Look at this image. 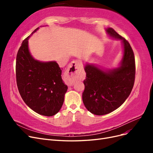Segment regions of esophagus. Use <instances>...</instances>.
Instances as JSON below:
<instances>
[{
  "mask_svg": "<svg viewBox=\"0 0 153 153\" xmlns=\"http://www.w3.org/2000/svg\"><path fill=\"white\" fill-rule=\"evenodd\" d=\"M78 71V61H73L69 64L65 74L66 84L68 86H72L75 82V75Z\"/></svg>",
  "mask_w": 153,
  "mask_h": 153,
  "instance_id": "esophagus-1",
  "label": "esophagus"
}]
</instances>
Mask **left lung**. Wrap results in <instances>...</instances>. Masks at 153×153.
<instances>
[{"mask_svg": "<svg viewBox=\"0 0 153 153\" xmlns=\"http://www.w3.org/2000/svg\"><path fill=\"white\" fill-rule=\"evenodd\" d=\"M105 30L110 38L121 41L123 57L117 67L112 69L89 63L84 65L83 103L88 111L97 115L109 114L123 104L131 93L135 76V57L128 41L112 28Z\"/></svg>", "mask_w": 153, "mask_h": 153, "instance_id": "obj_1", "label": "left lung"}]
</instances>
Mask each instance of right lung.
Wrapping results in <instances>:
<instances>
[{"label": "right lung", "mask_w": 153, "mask_h": 153, "mask_svg": "<svg viewBox=\"0 0 153 153\" xmlns=\"http://www.w3.org/2000/svg\"><path fill=\"white\" fill-rule=\"evenodd\" d=\"M18 50L16 76L18 91L25 104L35 112L53 116L61 110L68 86L62 79V69L56 61L42 62L35 59L29 51V39Z\"/></svg>", "instance_id": "1"}]
</instances>
